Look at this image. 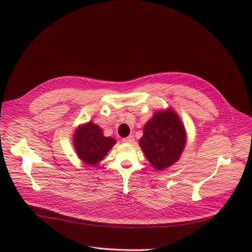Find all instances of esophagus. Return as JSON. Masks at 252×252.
<instances>
[{
  "label": "esophagus",
  "mask_w": 252,
  "mask_h": 252,
  "mask_svg": "<svg viewBox=\"0 0 252 252\" xmlns=\"http://www.w3.org/2000/svg\"><path fill=\"white\" fill-rule=\"evenodd\" d=\"M133 141H134V136L133 135H129V136H127V138L123 139L124 143H133Z\"/></svg>",
  "instance_id": "esophagus-1"
}]
</instances>
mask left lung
<instances>
[{
  "label": "left lung",
  "mask_w": 252,
  "mask_h": 252,
  "mask_svg": "<svg viewBox=\"0 0 252 252\" xmlns=\"http://www.w3.org/2000/svg\"><path fill=\"white\" fill-rule=\"evenodd\" d=\"M186 142L185 129L173 110L157 112L144 127L140 146L150 164L162 170L178 161Z\"/></svg>",
  "instance_id": "obj_1"
}]
</instances>
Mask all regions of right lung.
<instances>
[{
    "mask_svg": "<svg viewBox=\"0 0 252 252\" xmlns=\"http://www.w3.org/2000/svg\"><path fill=\"white\" fill-rule=\"evenodd\" d=\"M73 136L74 148L79 158L88 165L97 164L116 144L114 139L110 136L106 138L102 129L91 122L78 128Z\"/></svg>",
    "mask_w": 252,
    "mask_h": 252,
    "instance_id": "obj_1",
    "label": "right lung"
}]
</instances>
